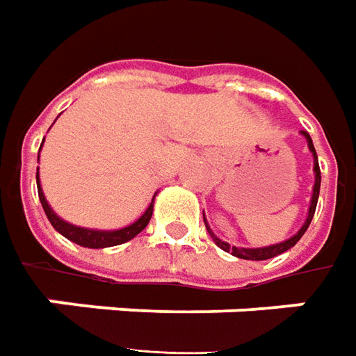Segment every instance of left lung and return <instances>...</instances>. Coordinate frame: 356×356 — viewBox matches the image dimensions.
I'll return each mask as SVG.
<instances>
[{"label":"left lung","instance_id":"1","mask_svg":"<svg viewBox=\"0 0 356 356\" xmlns=\"http://www.w3.org/2000/svg\"><path fill=\"white\" fill-rule=\"evenodd\" d=\"M300 135L305 136V140L308 144V150L312 154V161H314V186H312V196H310V206H308V213H307V220L305 223L300 225V229L295 233V235H291L289 238H285L282 243H275V245H268V247H256V248H248V247H233L229 243H225V241H221L212 229H210V225H208V221H206V216H204V223H206V229L210 233V237L212 241L221 248V250H225V252H231L233 256H237V258H243V260H268V258H273V256L282 254L285 250H289L293 248L297 243L300 241V237L305 235V231L308 229V225H310V221L314 218V212H316V204H318V196H320V181H322V175H320V165H318V156L316 150H314V144H312V138L308 133L305 131H300Z\"/></svg>","mask_w":356,"mask_h":356}]
</instances>
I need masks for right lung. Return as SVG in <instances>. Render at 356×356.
I'll list each match as a JSON object with an SVG mask.
<instances>
[{
    "mask_svg": "<svg viewBox=\"0 0 356 356\" xmlns=\"http://www.w3.org/2000/svg\"><path fill=\"white\" fill-rule=\"evenodd\" d=\"M44 143V140H42ZM42 148V146H40ZM38 161H40V152H38ZM36 185H38V196H40V202H42V208H44V212L48 216L49 223L54 225V229L57 233H61L63 237L69 238V241H73L76 245H81V247L86 248H106V247H115V245H123L127 241H131V238H135L140 231L148 225V221L152 218L154 212V195L152 202L150 206L144 210V213L138 218L136 221H133L131 225H127V227H121V229H88V227H81V225H73V223H69L63 218H59L56 212H54V208L49 206V202L46 200V195H44V191H42V185H40V175L38 171H36Z\"/></svg>",
    "mask_w": 356,
    "mask_h": 356,
    "instance_id": "1",
    "label": "right lung"
}]
</instances>
